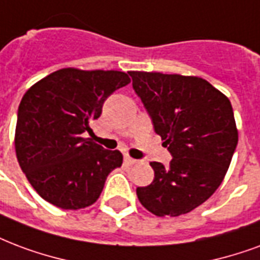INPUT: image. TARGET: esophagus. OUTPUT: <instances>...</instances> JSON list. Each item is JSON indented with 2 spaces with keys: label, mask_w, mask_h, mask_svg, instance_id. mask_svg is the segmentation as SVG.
<instances>
[{
  "label": "esophagus",
  "mask_w": 260,
  "mask_h": 260,
  "mask_svg": "<svg viewBox=\"0 0 260 260\" xmlns=\"http://www.w3.org/2000/svg\"><path fill=\"white\" fill-rule=\"evenodd\" d=\"M124 161H125V164L129 165V167L138 164V159H134V158H132V157H129V155H125Z\"/></svg>",
  "instance_id": "34e87169"
}]
</instances>
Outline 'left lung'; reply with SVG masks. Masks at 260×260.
I'll return each mask as SVG.
<instances>
[{"label":"left lung","instance_id":"obj_1","mask_svg":"<svg viewBox=\"0 0 260 260\" xmlns=\"http://www.w3.org/2000/svg\"><path fill=\"white\" fill-rule=\"evenodd\" d=\"M155 134L174 158L150 162L154 180L138 187L140 204L155 216L184 215L205 203L226 176L238 142L232 103L196 76L129 71Z\"/></svg>","mask_w":260,"mask_h":260}]
</instances>
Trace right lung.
Here are the masks:
<instances>
[{
	"label": "right lung",
	"instance_id": "right-lung-1",
	"mask_svg": "<svg viewBox=\"0 0 260 260\" xmlns=\"http://www.w3.org/2000/svg\"><path fill=\"white\" fill-rule=\"evenodd\" d=\"M131 78L124 71H53L30 86L17 110L16 157L42 199L61 209L86 208L99 199L109 174L122 164L118 150H106L85 134L103 103Z\"/></svg>",
	"mask_w": 260,
	"mask_h": 260
}]
</instances>
